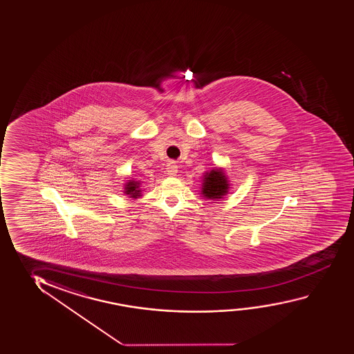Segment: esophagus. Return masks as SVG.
<instances>
[{
	"label": "esophagus",
	"instance_id": "1",
	"mask_svg": "<svg viewBox=\"0 0 354 354\" xmlns=\"http://www.w3.org/2000/svg\"><path fill=\"white\" fill-rule=\"evenodd\" d=\"M177 171H178V166L176 165V162L171 161V162L167 164V167H166V172H167V175L175 176L176 174H177Z\"/></svg>",
	"mask_w": 354,
	"mask_h": 354
}]
</instances>
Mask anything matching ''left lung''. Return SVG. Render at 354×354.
I'll list each match as a JSON object with an SVG mask.
<instances>
[{
  "label": "left lung",
  "mask_w": 354,
  "mask_h": 354,
  "mask_svg": "<svg viewBox=\"0 0 354 354\" xmlns=\"http://www.w3.org/2000/svg\"><path fill=\"white\" fill-rule=\"evenodd\" d=\"M227 192V177L221 170H212L203 179V194L207 198H222Z\"/></svg>",
  "instance_id": "obj_1"
}]
</instances>
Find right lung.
<instances>
[{
	"label": "right lung",
	"instance_id": "1",
	"mask_svg": "<svg viewBox=\"0 0 354 354\" xmlns=\"http://www.w3.org/2000/svg\"><path fill=\"white\" fill-rule=\"evenodd\" d=\"M138 182H133V180H131V182H129V183H127V194H129V195H131L132 198H136V196H140L138 194H140V189H138Z\"/></svg>",
	"mask_w": 354,
	"mask_h": 354
}]
</instances>
